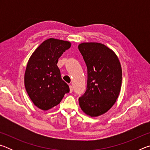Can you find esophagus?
<instances>
[{
	"instance_id": "esophagus-1",
	"label": "esophagus",
	"mask_w": 150,
	"mask_h": 150,
	"mask_svg": "<svg viewBox=\"0 0 150 150\" xmlns=\"http://www.w3.org/2000/svg\"><path fill=\"white\" fill-rule=\"evenodd\" d=\"M69 88H70V93H72L73 91V86L72 85H69Z\"/></svg>"
}]
</instances>
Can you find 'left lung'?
Here are the masks:
<instances>
[{
  "mask_svg": "<svg viewBox=\"0 0 150 150\" xmlns=\"http://www.w3.org/2000/svg\"><path fill=\"white\" fill-rule=\"evenodd\" d=\"M79 50L87 67V90L79 102L91 116L107 112L115 103L122 84V68L112 50L100 43H82Z\"/></svg>",
  "mask_w": 150,
  "mask_h": 150,
  "instance_id": "obj_1",
  "label": "left lung"
}]
</instances>
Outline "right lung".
<instances>
[{"instance_id":"1","label":"right lung","mask_w":150,"mask_h":150,"mask_svg":"<svg viewBox=\"0 0 150 150\" xmlns=\"http://www.w3.org/2000/svg\"><path fill=\"white\" fill-rule=\"evenodd\" d=\"M71 47L67 41L50 38L40 44L28 62L24 75L27 93L34 105L47 110L57 105L69 92L61 77L58 59Z\"/></svg>"}]
</instances>
